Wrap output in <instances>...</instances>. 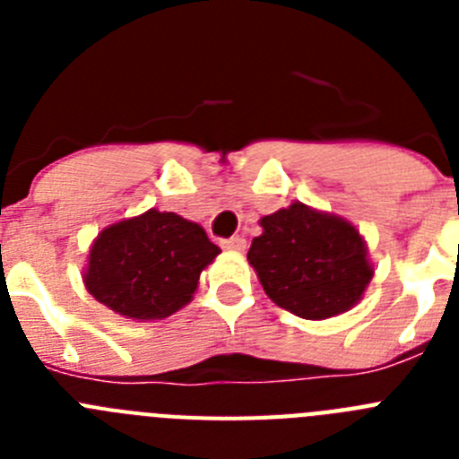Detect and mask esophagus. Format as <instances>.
Returning <instances> with one entry per match:
<instances>
[{"mask_svg": "<svg viewBox=\"0 0 459 459\" xmlns=\"http://www.w3.org/2000/svg\"><path fill=\"white\" fill-rule=\"evenodd\" d=\"M221 246L225 250H237V253H241V250H246V238L243 237H230V238H222Z\"/></svg>", "mask_w": 459, "mask_h": 459, "instance_id": "34e87169", "label": "esophagus"}]
</instances>
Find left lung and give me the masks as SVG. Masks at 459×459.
<instances>
[{
    "label": "left lung",
    "instance_id": "1",
    "mask_svg": "<svg viewBox=\"0 0 459 459\" xmlns=\"http://www.w3.org/2000/svg\"><path fill=\"white\" fill-rule=\"evenodd\" d=\"M248 262L275 306L303 319L350 310L372 280L366 243L342 218L294 202L259 221Z\"/></svg>",
    "mask_w": 459,
    "mask_h": 459
}]
</instances>
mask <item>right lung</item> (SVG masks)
Wrapping results in <instances>:
<instances>
[{
	"mask_svg": "<svg viewBox=\"0 0 459 459\" xmlns=\"http://www.w3.org/2000/svg\"><path fill=\"white\" fill-rule=\"evenodd\" d=\"M218 253L200 225L152 209L99 234L84 285L124 317L160 319L190 301L202 269Z\"/></svg>",
	"mask_w": 459,
	"mask_h": 459,
	"instance_id": "right-lung-1",
	"label": "right lung"
}]
</instances>
